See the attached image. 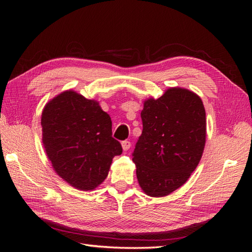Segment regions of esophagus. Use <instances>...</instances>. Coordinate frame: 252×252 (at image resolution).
<instances>
[{"label": "esophagus", "instance_id": "1", "mask_svg": "<svg viewBox=\"0 0 252 252\" xmlns=\"http://www.w3.org/2000/svg\"><path fill=\"white\" fill-rule=\"evenodd\" d=\"M121 145H122V149H123V151L126 152V151H129L130 147H131V142H130V141H123V142L121 143Z\"/></svg>", "mask_w": 252, "mask_h": 252}]
</instances>
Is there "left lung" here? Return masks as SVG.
I'll return each mask as SVG.
<instances>
[{"instance_id": "left-lung-1", "label": "left lung", "mask_w": 252, "mask_h": 252, "mask_svg": "<svg viewBox=\"0 0 252 252\" xmlns=\"http://www.w3.org/2000/svg\"><path fill=\"white\" fill-rule=\"evenodd\" d=\"M142 135L133 152L138 184L146 195L163 197L189 180L206 144V111L189 90L170 88L144 101Z\"/></svg>"}]
</instances>
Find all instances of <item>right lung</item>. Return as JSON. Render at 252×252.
Returning <instances> with one entry per match:
<instances>
[{
	"label": "right lung",
	"mask_w": 252,
	"mask_h": 252,
	"mask_svg": "<svg viewBox=\"0 0 252 252\" xmlns=\"http://www.w3.org/2000/svg\"><path fill=\"white\" fill-rule=\"evenodd\" d=\"M42 142L52 167L68 184L92 190L122 154L112 137L111 119L94 99L72 90L57 95L42 111Z\"/></svg>",
	"instance_id": "right-lung-1"
}]
</instances>
